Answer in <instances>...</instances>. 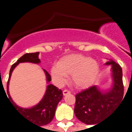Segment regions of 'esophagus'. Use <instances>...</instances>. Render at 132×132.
Listing matches in <instances>:
<instances>
[{
  "label": "esophagus",
  "instance_id": "34e87169",
  "mask_svg": "<svg viewBox=\"0 0 132 132\" xmlns=\"http://www.w3.org/2000/svg\"><path fill=\"white\" fill-rule=\"evenodd\" d=\"M71 93V92L69 91V90H64L63 91V95H69Z\"/></svg>",
  "mask_w": 132,
  "mask_h": 132
}]
</instances>
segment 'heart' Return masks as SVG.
<instances>
[{
    "instance_id": "heart-1",
    "label": "heart",
    "mask_w": 132,
    "mask_h": 132,
    "mask_svg": "<svg viewBox=\"0 0 132 132\" xmlns=\"http://www.w3.org/2000/svg\"><path fill=\"white\" fill-rule=\"evenodd\" d=\"M52 77L59 84H63L71 76L73 85L78 88H86L93 84L99 73L97 61L81 54H69L58 61L51 71Z\"/></svg>"
}]
</instances>
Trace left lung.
<instances>
[{"mask_svg":"<svg viewBox=\"0 0 132 132\" xmlns=\"http://www.w3.org/2000/svg\"><path fill=\"white\" fill-rule=\"evenodd\" d=\"M106 64L112 66L113 86L110 90L102 93L96 86H92L76 95L75 114L80 122L86 125H98L123 98L122 68L112 60Z\"/></svg>","mask_w":132,"mask_h":132,"instance_id":"8db88e82","label":"left lung"}]
</instances>
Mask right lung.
Wrapping results in <instances>:
<instances>
[{"mask_svg":"<svg viewBox=\"0 0 132 132\" xmlns=\"http://www.w3.org/2000/svg\"><path fill=\"white\" fill-rule=\"evenodd\" d=\"M39 54V52L27 53L20 58L16 63L12 65L10 70L9 78H8L7 83V93L8 94V98L10 99V102L13 105V107L19 114H20L22 116L24 117L25 119H27V120L30 121L34 125L35 124V125L44 126L52 122V120L54 117L58 103L63 98V93L61 90L59 89L52 84H49L47 86L46 93L42 100L37 105L31 108H27V109L20 108L18 105H16L15 103L13 101V100L11 99V97L9 94V91H8V85H9L10 76L12 74V72L17 66V65L22 62L39 63L40 62V59L38 57ZM44 71L46 74V80L49 83V81L52 80L51 76L46 70H44Z\"/></svg>","mask_w":132,"mask_h":132,"instance_id":"add662e5","label":"right lung"}]
</instances>
